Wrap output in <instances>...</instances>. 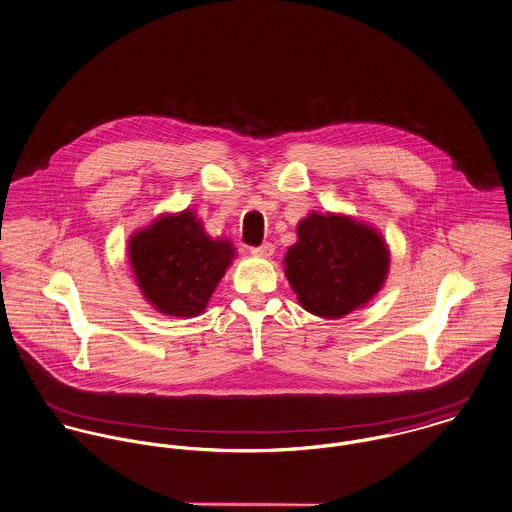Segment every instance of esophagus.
Instances as JSON below:
<instances>
[{"label":"esophagus","mask_w":512,"mask_h":512,"mask_svg":"<svg viewBox=\"0 0 512 512\" xmlns=\"http://www.w3.org/2000/svg\"><path fill=\"white\" fill-rule=\"evenodd\" d=\"M273 253H275L273 243H263V245H259V247H251V255H255V257L269 259Z\"/></svg>","instance_id":"1"}]
</instances>
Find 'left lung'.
Here are the masks:
<instances>
[{"instance_id":"8db88e82","label":"left lung","mask_w":512,"mask_h":512,"mask_svg":"<svg viewBox=\"0 0 512 512\" xmlns=\"http://www.w3.org/2000/svg\"><path fill=\"white\" fill-rule=\"evenodd\" d=\"M296 232L298 241L284 255V275L306 312L341 319L382 290L390 249L376 228L345 214L310 212Z\"/></svg>"}]
</instances>
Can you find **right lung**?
<instances>
[{
	"label": "right lung",
	"mask_w": 512,
	"mask_h": 512,
	"mask_svg": "<svg viewBox=\"0 0 512 512\" xmlns=\"http://www.w3.org/2000/svg\"><path fill=\"white\" fill-rule=\"evenodd\" d=\"M234 257L232 241L208 236L189 208L161 214L128 239V259L142 296L171 317L202 314Z\"/></svg>",
	"instance_id": "obj_1"
}]
</instances>
